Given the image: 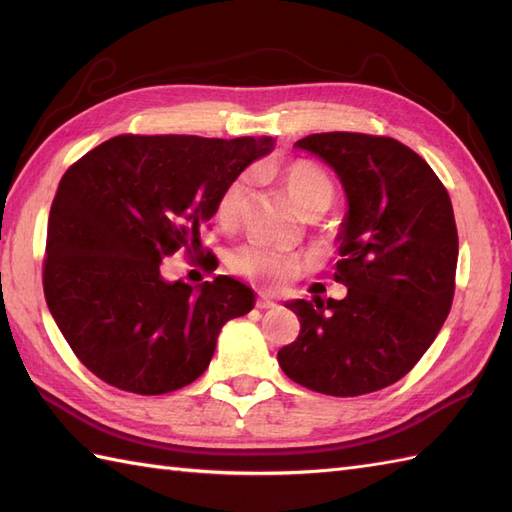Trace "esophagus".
Here are the masks:
<instances>
[{"label":"esophagus","mask_w":512,"mask_h":512,"mask_svg":"<svg viewBox=\"0 0 512 512\" xmlns=\"http://www.w3.org/2000/svg\"><path fill=\"white\" fill-rule=\"evenodd\" d=\"M257 308H262V310H270V308H277V303L270 299L268 295H259L257 297Z\"/></svg>","instance_id":"esophagus-1"}]
</instances>
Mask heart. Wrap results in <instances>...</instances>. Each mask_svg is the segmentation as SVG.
Segmentation results:
<instances>
[{
    "mask_svg": "<svg viewBox=\"0 0 512 512\" xmlns=\"http://www.w3.org/2000/svg\"><path fill=\"white\" fill-rule=\"evenodd\" d=\"M270 176L281 184V189L286 191L290 202L303 217H317L328 211L336 198L334 178L312 160L295 158L281 162V165L270 169ZM246 198L248 178L242 173V176H235L228 182L217 198V222L224 228H235L242 220ZM228 268L235 275H242L259 286L279 288L301 273V259L259 242H248L233 250L228 257Z\"/></svg>",
    "mask_w": 512,
    "mask_h": 512,
    "instance_id": "heart-1",
    "label": "heart"
}]
</instances>
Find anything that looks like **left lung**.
Listing matches in <instances>:
<instances>
[{"mask_svg":"<svg viewBox=\"0 0 512 512\" xmlns=\"http://www.w3.org/2000/svg\"><path fill=\"white\" fill-rule=\"evenodd\" d=\"M297 147L343 182L350 209L334 279L347 295L286 303L301 332L277 361L319 394H372L411 372L449 317L458 266L451 198L427 162L394 138L328 132Z\"/></svg>","mask_w":512,"mask_h":512,"instance_id":"left-lung-1","label":"left lung"}]
</instances>
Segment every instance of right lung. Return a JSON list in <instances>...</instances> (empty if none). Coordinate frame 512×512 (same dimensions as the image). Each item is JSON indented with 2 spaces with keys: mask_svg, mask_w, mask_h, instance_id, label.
Segmentation results:
<instances>
[{
  "mask_svg": "<svg viewBox=\"0 0 512 512\" xmlns=\"http://www.w3.org/2000/svg\"><path fill=\"white\" fill-rule=\"evenodd\" d=\"M273 138L123 134L63 173L48 217L43 295L65 341L94 376L158 396L209 367L228 319L255 306L242 281L162 279V259L200 250L222 189ZM213 253L204 266L217 268Z\"/></svg>",
  "mask_w": 512,
  "mask_h": 512,
  "instance_id": "obj_1",
  "label": "right lung"
}]
</instances>
